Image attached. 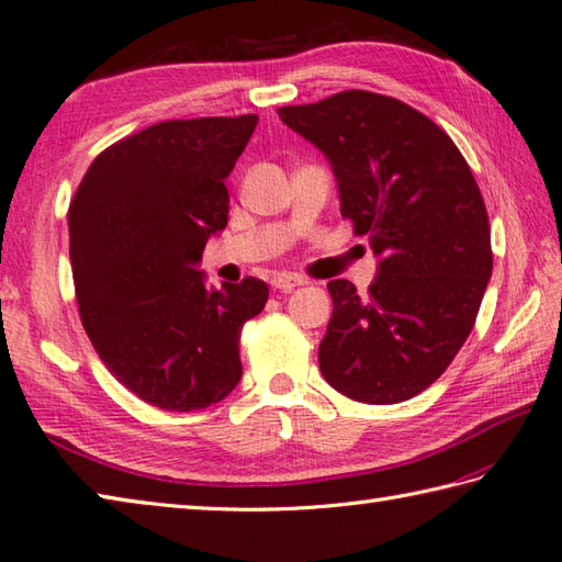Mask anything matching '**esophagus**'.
Masks as SVG:
<instances>
[{
  "instance_id": "esophagus-1",
  "label": "esophagus",
  "mask_w": 562,
  "mask_h": 562,
  "mask_svg": "<svg viewBox=\"0 0 562 562\" xmlns=\"http://www.w3.org/2000/svg\"><path fill=\"white\" fill-rule=\"evenodd\" d=\"M304 282H306L304 278H296V274H292V272H278V274H272V280H270L272 288L282 290V292L300 288V284H304Z\"/></svg>"
}]
</instances>
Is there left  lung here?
<instances>
[{"label":"left lung","mask_w":562,"mask_h":562,"mask_svg":"<svg viewBox=\"0 0 562 562\" xmlns=\"http://www.w3.org/2000/svg\"><path fill=\"white\" fill-rule=\"evenodd\" d=\"M278 114L331 162L340 214L380 258L366 294L328 282L322 375L356 402L412 400L463 348L492 278L470 165L443 128L394 97L348 90Z\"/></svg>","instance_id":"obj_1"}]
</instances>
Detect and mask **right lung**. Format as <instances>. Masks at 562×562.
Wrapping results in <instances>:
<instances>
[{
  "label": "right lung",
  "instance_id": "right-lung-1",
  "mask_svg": "<svg viewBox=\"0 0 562 562\" xmlns=\"http://www.w3.org/2000/svg\"><path fill=\"white\" fill-rule=\"evenodd\" d=\"M258 116L160 121L99 153L68 212L87 336L109 372L165 412H194L236 387L240 328L268 302L246 278L209 290L196 270L226 228L234 170Z\"/></svg>",
  "mask_w": 562,
  "mask_h": 562
}]
</instances>
